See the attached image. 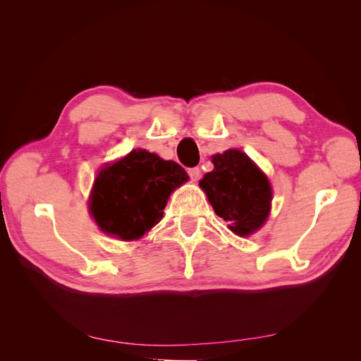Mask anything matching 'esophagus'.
<instances>
[{"instance_id": "esophagus-1", "label": "esophagus", "mask_w": 361, "mask_h": 361, "mask_svg": "<svg viewBox=\"0 0 361 361\" xmlns=\"http://www.w3.org/2000/svg\"><path fill=\"white\" fill-rule=\"evenodd\" d=\"M188 174H190L191 180H197L200 178V169L199 167H191V169H188Z\"/></svg>"}]
</instances>
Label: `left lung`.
Listing matches in <instances>:
<instances>
[{"mask_svg": "<svg viewBox=\"0 0 361 361\" xmlns=\"http://www.w3.org/2000/svg\"><path fill=\"white\" fill-rule=\"evenodd\" d=\"M214 170L200 180L214 211L239 236L255 233L269 214L272 192L267 176L244 152L212 157Z\"/></svg>", "mask_w": 361, "mask_h": 361, "instance_id": "1", "label": "left lung"}]
</instances>
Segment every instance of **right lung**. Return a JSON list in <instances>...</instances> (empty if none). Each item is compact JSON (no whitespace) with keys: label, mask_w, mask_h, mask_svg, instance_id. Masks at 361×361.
Returning <instances> with one entry per match:
<instances>
[{"label":"right lung","mask_w":361,"mask_h":361,"mask_svg":"<svg viewBox=\"0 0 361 361\" xmlns=\"http://www.w3.org/2000/svg\"><path fill=\"white\" fill-rule=\"evenodd\" d=\"M187 180L178 162L133 150L97 174L92 215L104 232L125 241L138 239L159 223L170 192Z\"/></svg>","instance_id":"right-lung-1"}]
</instances>
